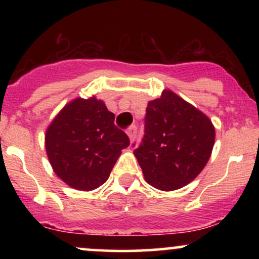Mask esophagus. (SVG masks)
Instances as JSON below:
<instances>
[{"label": "esophagus", "mask_w": 259, "mask_h": 259, "mask_svg": "<svg viewBox=\"0 0 259 259\" xmlns=\"http://www.w3.org/2000/svg\"><path fill=\"white\" fill-rule=\"evenodd\" d=\"M126 134H127V136H129L130 141L133 142L134 140H135V138H136V134H138V127H136L135 125L130 126L129 129L126 130Z\"/></svg>", "instance_id": "esophagus-1"}]
</instances>
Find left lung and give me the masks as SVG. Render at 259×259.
I'll list each match as a JSON object with an SVG mask.
<instances>
[{
  "instance_id": "1",
  "label": "left lung",
  "mask_w": 259,
  "mask_h": 259,
  "mask_svg": "<svg viewBox=\"0 0 259 259\" xmlns=\"http://www.w3.org/2000/svg\"><path fill=\"white\" fill-rule=\"evenodd\" d=\"M215 132L212 121L170 90L150 101L145 135L134 150L145 180L162 191L191 183L206 167Z\"/></svg>"
}]
</instances>
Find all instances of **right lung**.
I'll return each mask as SVG.
<instances>
[{
  "mask_svg": "<svg viewBox=\"0 0 259 259\" xmlns=\"http://www.w3.org/2000/svg\"><path fill=\"white\" fill-rule=\"evenodd\" d=\"M129 145L126 134L114 125V114L95 96L70 101L45 135L53 171L67 185L81 191L105 184L121 150Z\"/></svg>",
  "mask_w": 259,
  "mask_h": 259,
  "instance_id": "obj_1",
  "label": "right lung"
}]
</instances>
